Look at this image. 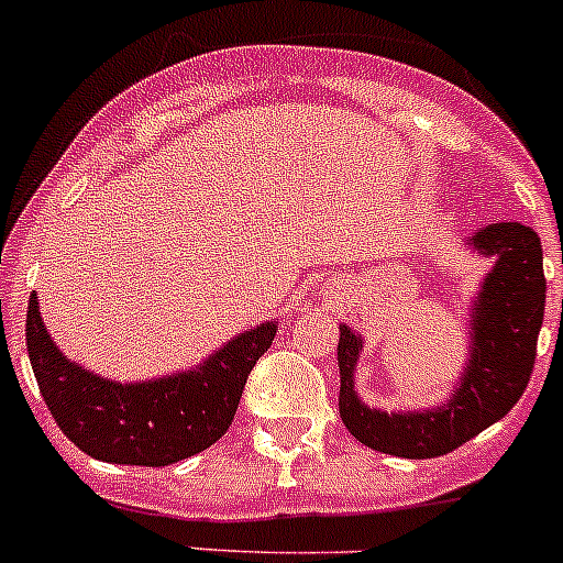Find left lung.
<instances>
[{
  "mask_svg": "<svg viewBox=\"0 0 563 563\" xmlns=\"http://www.w3.org/2000/svg\"><path fill=\"white\" fill-rule=\"evenodd\" d=\"M468 245L479 255H493L496 264L471 308L468 365L444 406L395 413L365 406L354 391L362 338L345 323L340 327V417L371 450L408 460L446 455L507 417L531 382L548 288L542 242L523 223H490Z\"/></svg>",
  "mask_w": 563,
  "mask_h": 563,
  "instance_id": "left-lung-1",
  "label": "left lung"
}]
</instances>
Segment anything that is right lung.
I'll use <instances>...</instances> for the list:
<instances>
[{"instance_id":"obj_1","label":"right lung","mask_w":563,"mask_h":563,"mask_svg":"<svg viewBox=\"0 0 563 563\" xmlns=\"http://www.w3.org/2000/svg\"><path fill=\"white\" fill-rule=\"evenodd\" d=\"M275 321L229 340L203 365L152 382L117 384L67 360L37 310H26V349L40 395L62 433L89 457L119 465H161L198 455L234 422L242 389L272 345Z\"/></svg>"}]
</instances>
